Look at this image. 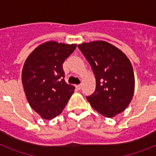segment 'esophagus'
<instances>
[{
  "label": "esophagus",
  "instance_id": "34e87169",
  "mask_svg": "<svg viewBox=\"0 0 156 156\" xmlns=\"http://www.w3.org/2000/svg\"><path fill=\"white\" fill-rule=\"evenodd\" d=\"M75 87L77 88L78 90H80L81 88H82V85H81V84H79V85H76Z\"/></svg>",
  "mask_w": 156,
  "mask_h": 156
}]
</instances>
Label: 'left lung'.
<instances>
[{
  "instance_id": "1",
  "label": "left lung",
  "mask_w": 156,
  "mask_h": 156,
  "mask_svg": "<svg viewBox=\"0 0 156 156\" xmlns=\"http://www.w3.org/2000/svg\"><path fill=\"white\" fill-rule=\"evenodd\" d=\"M95 73V92L87 100L95 110L113 117L128 107L134 93V73L130 61L121 50L105 41L78 46Z\"/></svg>"
}]
</instances>
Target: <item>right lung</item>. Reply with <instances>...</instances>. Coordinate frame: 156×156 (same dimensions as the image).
Here are the masks:
<instances>
[{
  "instance_id": "1",
  "label": "right lung",
  "mask_w": 156,
  "mask_h": 156,
  "mask_svg": "<svg viewBox=\"0 0 156 156\" xmlns=\"http://www.w3.org/2000/svg\"><path fill=\"white\" fill-rule=\"evenodd\" d=\"M77 44L48 41L38 46L26 60L22 82L31 108L43 119L58 116L75 87L65 81L63 63Z\"/></svg>"
}]
</instances>
